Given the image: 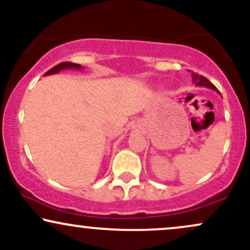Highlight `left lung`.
I'll use <instances>...</instances> for the list:
<instances>
[{
  "label": "left lung",
  "instance_id": "1",
  "mask_svg": "<svg viewBox=\"0 0 250 250\" xmlns=\"http://www.w3.org/2000/svg\"><path fill=\"white\" fill-rule=\"evenodd\" d=\"M191 76H192V81H193V83H196L197 87H206V88H208V89H212V90L219 92V91H218V89L215 88L214 85L212 84V83L208 81V79L204 78V76L198 75V74H196V73H193V72H192V74H191Z\"/></svg>",
  "mask_w": 250,
  "mask_h": 250
}]
</instances>
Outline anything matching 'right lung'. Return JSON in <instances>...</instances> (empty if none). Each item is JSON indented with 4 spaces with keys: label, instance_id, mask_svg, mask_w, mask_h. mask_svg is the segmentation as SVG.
I'll return each mask as SVG.
<instances>
[{
    "label": "right lung",
    "instance_id": "add662e5",
    "mask_svg": "<svg viewBox=\"0 0 250 250\" xmlns=\"http://www.w3.org/2000/svg\"><path fill=\"white\" fill-rule=\"evenodd\" d=\"M64 69H82V66L79 63H73V62H68V61H66V62H61L59 64H57V66L53 67V68L48 70L47 73H45V75H52V74H57L59 73L60 70H64Z\"/></svg>",
    "mask_w": 250,
    "mask_h": 250
}]
</instances>
